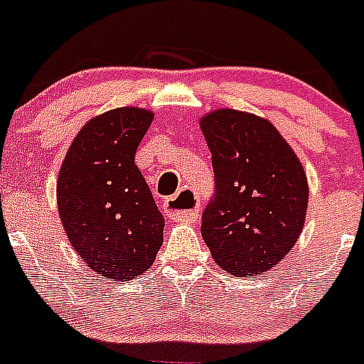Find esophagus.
Segmentation results:
<instances>
[{"instance_id":"esophagus-1","label":"esophagus","mask_w":364,"mask_h":364,"mask_svg":"<svg viewBox=\"0 0 364 364\" xmlns=\"http://www.w3.org/2000/svg\"><path fill=\"white\" fill-rule=\"evenodd\" d=\"M182 205L189 207V210H180L179 208ZM166 205L167 213L171 215V218L175 220H197L198 218V204H197V195L191 191V189H182V191L175 193L173 197L166 198L164 202Z\"/></svg>"}]
</instances>
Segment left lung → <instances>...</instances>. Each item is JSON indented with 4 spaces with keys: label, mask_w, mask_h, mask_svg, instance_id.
<instances>
[{
    "label": "left lung",
    "mask_w": 364,
    "mask_h": 364,
    "mask_svg": "<svg viewBox=\"0 0 364 364\" xmlns=\"http://www.w3.org/2000/svg\"><path fill=\"white\" fill-rule=\"evenodd\" d=\"M200 127L215 173L213 197L202 213L204 242L226 272H266L304 226V169L279 131L255 114L220 109L202 118Z\"/></svg>",
    "instance_id": "1"
}]
</instances>
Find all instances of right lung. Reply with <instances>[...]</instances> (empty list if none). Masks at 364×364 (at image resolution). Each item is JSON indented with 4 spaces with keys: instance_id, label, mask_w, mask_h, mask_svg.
I'll return each mask as SVG.
<instances>
[{
    "instance_id": "right-lung-1",
    "label": "right lung",
    "mask_w": 364,
    "mask_h": 364,
    "mask_svg": "<svg viewBox=\"0 0 364 364\" xmlns=\"http://www.w3.org/2000/svg\"><path fill=\"white\" fill-rule=\"evenodd\" d=\"M153 112L120 107L74 138L58 176V211L70 244L98 275L129 281L153 264L164 217L134 154Z\"/></svg>"
}]
</instances>
